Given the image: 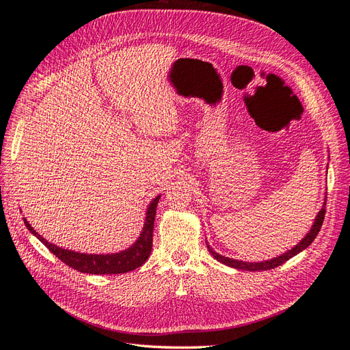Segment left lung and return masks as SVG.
<instances>
[{
  "label": "left lung",
  "mask_w": 350,
  "mask_h": 350,
  "mask_svg": "<svg viewBox=\"0 0 350 350\" xmlns=\"http://www.w3.org/2000/svg\"><path fill=\"white\" fill-rule=\"evenodd\" d=\"M324 215H325V196H324L323 206L319 211L317 215H315V219H314V222L311 225L310 231L307 232V235L304 237V239L297 245L292 247L291 250L285 252L284 254H280L278 257L269 258V260H265V262H243V260H235V258H231V257H225V256H222V254H219V253H217L215 250H213L212 247L208 244V241H206L208 252L213 256V258H217L218 262L224 263L225 266H230V267L239 269V270H247V272H260V270L275 269V267H278L280 265H284L286 260H289V258L297 256L302 250L307 249V247L314 241L315 237H317V234H319V231L321 228V225H323V221H324Z\"/></svg>",
  "instance_id": "obj_1"
}]
</instances>
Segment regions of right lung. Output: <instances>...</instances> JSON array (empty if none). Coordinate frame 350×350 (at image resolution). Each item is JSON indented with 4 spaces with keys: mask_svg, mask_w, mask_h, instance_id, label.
Segmentation results:
<instances>
[{
    "mask_svg": "<svg viewBox=\"0 0 350 350\" xmlns=\"http://www.w3.org/2000/svg\"><path fill=\"white\" fill-rule=\"evenodd\" d=\"M160 195L155 196L151 204L146 208L145 212V221L144 227L132 245L128 249L118 252V253H109V254H92V253H78L74 250L62 249V247L55 245L44 240L40 234L36 232V230L31 227L26 218L25 224L27 230L36 237L39 241H42L48 247L49 252L53 253L56 257L61 258V262L68 265L70 267L78 270L81 273H90V275H115V273H126L131 270H135L137 267L142 266L146 258L151 254L152 249V231H154V219H155V211L157 205H159Z\"/></svg>",
    "mask_w": 350,
    "mask_h": 350,
    "instance_id": "add662e5",
    "label": "right lung"
}]
</instances>
